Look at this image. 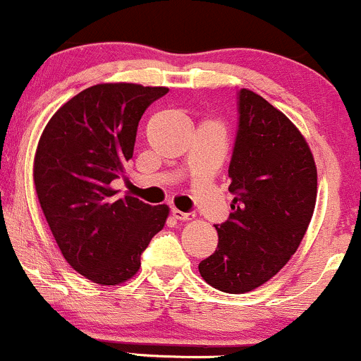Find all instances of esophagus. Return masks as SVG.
<instances>
[{"label":"esophagus","instance_id":"34e87169","mask_svg":"<svg viewBox=\"0 0 361 361\" xmlns=\"http://www.w3.org/2000/svg\"><path fill=\"white\" fill-rule=\"evenodd\" d=\"M171 214H173V217L178 219V221H190V219L193 217L192 212H181V210H178V209H171Z\"/></svg>","mask_w":361,"mask_h":361}]
</instances>
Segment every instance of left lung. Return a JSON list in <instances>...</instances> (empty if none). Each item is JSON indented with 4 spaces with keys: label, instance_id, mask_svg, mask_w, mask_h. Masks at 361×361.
<instances>
[{
    "label": "left lung",
    "instance_id": "1",
    "mask_svg": "<svg viewBox=\"0 0 361 361\" xmlns=\"http://www.w3.org/2000/svg\"><path fill=\"white\" fill-rule=\"evenodd\" d=\"M238 130L229 163V221L217 224V250L198 264L226 293L255 290L287 264L312 219L317 169L290 120L250 90L238 91Z\"/></svg>",
    "mask_w": 361,
    "mask_h": 361
}]
</instances>
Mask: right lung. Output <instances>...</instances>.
Instances as JSON below:
<instances>
[{
    "mask_svg": "<svg viewBox=\"0 0 361 361\" xmlns=\"http://www.w3.org/2000/svg\"><path fill=\"white\" fill-rule=\"evenodd\" d=\"M168 88L105 82L86 88L49 120L37 147L34 181L66 261L100 285L132 279L140 255L166 222L168 205L117 198L142 114Z\"/></svg>",
    "mask_w": 361,
    "mask_h": 361,
    "instance_id": "right-lung-1",
    "label": "right lung"
}]
</instances>
